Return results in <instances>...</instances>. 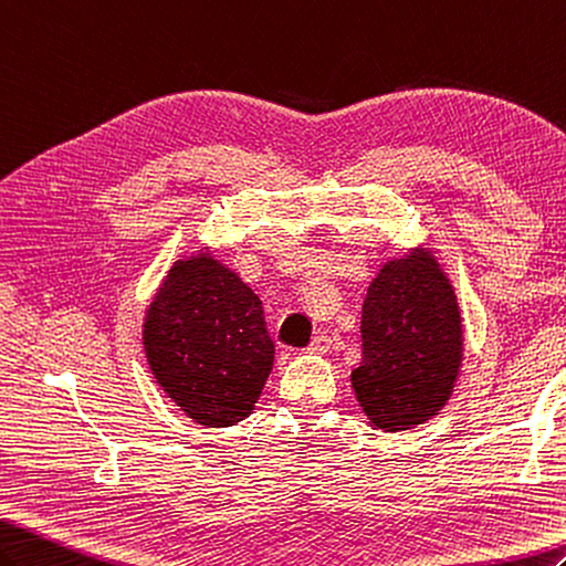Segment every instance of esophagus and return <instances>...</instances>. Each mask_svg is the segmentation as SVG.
<instances>
[{
  "mask_svg": "<svg viewBox=\"0 0 566 566\" xmlns=\"http://www.w3.org/2000/svg\"><path fill=\"white\" fill-rule=\"evenodd\" d=\"M329 348H332V338L326 334H319V336L312 338V344L307 346V354L324 356V354H329Z\"/></svg>",
  "mask_w": 566,
  "mask_h": 566,
  "instance_id": "obj_1",
  "label": "esophagus"
}]
</instances>
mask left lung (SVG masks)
<instances>
[{
    "label": "left lung",
    "instance_id": "8db88e82",
    "mask_svg": "<svg viewBox=\"0 0 566 566\" xmlns=\"http://www.w3.org/2000/svg\"><path fill=\"white\" fill-rule=\"evenodd\" d=\"M363 360L350 370L358 407L387 433L431 421L453 395L464 356L458 293L436 251L387 259L360 315Z\"/></svg>",
    "mask_w": 566,
    "mask_h": 566
}]
</instances>
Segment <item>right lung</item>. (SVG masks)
<instances>
[{
  "label": "right lung",
  "mask_w": 566,
  "mask_h": 566,
  "mask_svg": "<svg viewBox=\"0 0 566 566\" xmlns=\"http://www.w3.org/2000/svg\"><path fill=\"white\" fill-rule=\"evenodd\" d=\"M143 346L157 385L206 429L247 419L273 368L259 295L210 247L174 261L145 310Z\"/></svg>",
  "instance_id": "add662e5"
}]
</instances>
